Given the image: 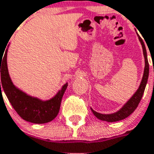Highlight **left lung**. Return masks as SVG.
Listing matches in <instances>:
<instances>
[{
    "label": "left lung",
    "mask_w": 154,
    "mask_h": 154,
    "mask_svg": "<svg viewBox=\"0 0 154 154\" xmlns=\"http://www.w3.org/2000/svg\"><path fill=\"white\" fill-rule=\"evenodd\" d=\"M138 37H139V40H140L141 45H142V48H143L144 62H145L144 75H143V78H142V81H141L140 85L139 86L136 92L132 95V97L124 104L123 107L120 110H118V112H114V113H111V114H102V113H100V112H95L94 110L91 109L92 112L100 120L105 121V122H113L123 120L127 117H129L130 115L135 111V109L137 108V106L139 105V103L140 102L141 98L143 96L144 89H145V86H146L147 82H148V78H149V61H148V58H147L146 48H145L143 39L139 35H138Z\"/></svg>",
    "instance_id": "left-lung-1"
}]
</instances>
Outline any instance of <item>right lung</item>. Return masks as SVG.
<instances>
[{"instance_id": "right-lung-1", "label": "right lung", "mask_w": 154, "mask_h": 154, "mask_svg": "<svg viewBox=\"0 0 154 154\" xmlns=\"http://www.w3.org/2000/svg\"><path fill=\"white\" fill-rule=\"evenodd\" d=\"M5 48V51H4L5 54H3L4 56L0 55V72L2 81L0 82L1 94H2L1 88L2 86L11 105L23 120L36 124L51 122L56 118L59 113L61 100L67 89L68 83L64 84L54 97L49 100L44 101L38 98L28 95L17 88L10 79L7 68L8 49ZM2 57H3V59Z\"/></svg>"}]
</instances>
